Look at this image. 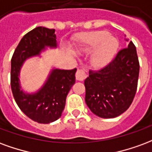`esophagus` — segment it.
<instances>
[{
  "instance_id": "obj_1",
  "label": "esophagus",
  "mask_w": 152,
  "mask_h": 152,
  "mask_svg": "<svg viewBox=\"0 0 152 152\" xmlns=\"http://www.w3.org/2000/svg\"><path fill=\"white\" fill-rule=\"evenodd\" d=\"M87 77V75L84 69H77L76 73V79L78 81H83Z\"/></svg>"
}]
</instances>
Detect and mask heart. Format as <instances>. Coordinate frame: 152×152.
<instances>
[{
    "label": "heart",
    "instance_id": "b5f03b06",
    "mask_svg": "<svg viewBox=\"0 0 152 152\" xmlns=\"http://www.w3.org/2000/svg\"><path fill=\"white\" fill-rule=\"evenodd\" d=\"M119 48V41L107 31H95L82 35L77 40V50L91 54V64L96 69L108 65L113 60Z\"/></svg>",
    "mask_w": 152,
    "mask_h": 152
}]
</instances>
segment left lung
Wrapping results in <instances>:
<instances>
[{
    "instance_id": "obj_1",
    "label": "left lung",
    "mask_w": 152,
    "mask_h": 152,
    "mask_svg": "<svg viewBox=\"0 0 152 152\" xmlns=\"http://www.w3.org/2000/svg\"><path fill=\"white\" fill-rule=\"evenodd\" d=\"M126 37V35H125ZM126 41H129L127 38ZM139 63L134 44L117 53L115 59L98 71H89L84 81L85 101L93 113L102 118H114L131 104L138 86Z\"/></svg>"
}]
</instances>
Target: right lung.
<instances>
[{
  "label": "right lung",
  "instance_id": "1",
  "mask_svg": "<svg viewBox=\"0 0 152 152\" xmlns=\"http://www.w3.org/2000/svg\"><path fill=\"white\" fill-rule=\"evenodd\" d=\"M48 48H57L55 29L38 26L23 36L11 60V89L14 99L27 117L41 124L53 122L61 117L77 71V69L65 70L53 67L36 91L28 92L22 88L20 73L24 62L39 56Z\"/></svg>",
  "mask_w": 152,
  "mask_h": 152
}]
</instances>
